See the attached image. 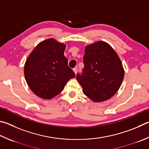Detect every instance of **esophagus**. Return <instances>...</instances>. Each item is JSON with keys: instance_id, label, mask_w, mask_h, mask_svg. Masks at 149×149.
Segmentation results:
<instances>
[{"instance_id": "1", "label": "esophagus", "mask_w": 149, "mask_h": 149, "mask_svg": "<svg viewBox=\"0 0 149 149\" xmlns=\"http://www.w3.org/2000/svg\"><path fill=\"white\" fill-rule=\"evenodd\" d=\"M73 70H74V73H75V74H77V71H78V69L77 68H74V69H73Z\"/></svg>"}]
</instances>
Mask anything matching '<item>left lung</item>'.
I'll use <instances>...</instances> for the list:
<instances>
[{"instance_id": "8db88e82", "label": "left lung", "mask_w": 149, "mask_h": 149, "mask_svg": "<svg viewBox=\"0 0 149 149\" xmlns=\"http://www.w3.org/2000/svg\"><path fill=\"white\" fill-rule=\"evenodd\" d=\"M84 68L76 79L83 93L94 102L109 99L118 91L124 72L119 57L114 49L100 41L85 48Z\"/></svg>"}]
</instances>
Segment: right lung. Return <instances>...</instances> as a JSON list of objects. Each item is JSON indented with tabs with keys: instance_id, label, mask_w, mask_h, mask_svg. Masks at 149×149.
Returning <instances> with one entry per match:
<instances>
[{
	"instance_id": "obj_1",
	"label": "right lung",
	"mask_w": 149,
	"mask_h": 149,
	"mask_svg": "<svg viewBox=\"0 0 149 149\" xmlns=\"http://www.w3.org/2000/svg\"><path fill=\"white\" fill-rule=\"evenodd\" d=\"M66 45L53 38L37 45L26 60L24 74L30 88L38 96L51 99L61 93L75 77L64 55Z\"/></svg>"
}]
</instances>
